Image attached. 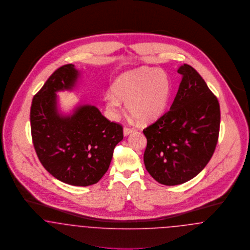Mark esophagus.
Wrapping results in <instances>:
<instances>
[{"mask_svg":"<svg viewBox=\"0 0 250 250\" xmlns=\"http://www.w3.org/2000/svg\"><path fill=\"white\" fill-rule=\"evenodd\" d=\"M131 132H133V129H131V128H128V127H124V129H123V133H124V135H125V136H127V135L131 134Z\"/></svg>","mask_w":250,"mask_h":250,"instance_id":"34e87169","label":"esophagus"}]
</instances>
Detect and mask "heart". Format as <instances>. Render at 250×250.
Masks as SVG:
<instances>
[{
    "label": "heart",
    "instance_id": "heart-1",
    "mask_svg": "<svg viewBox=\"0 0 250 250\" xmlns=\"http://www.w3.org/2000/svg\"><path fill=\"white\" fill-rule=\"evenodd\" d=\"M170 80L166 71L139 67L119 75L112 85L113 94L104 98L106 108L118 115L121 102L129 113L143 123L159 119L166 110L170 95Z\"/></svg>",
    "mask_w": 250,
    "mask_h": 250
}]
</instances>
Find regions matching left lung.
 <instances>
[{"label": "left lung", "instance_id": "obj_1", "mask_svg": "<svg viewBox=\"0 0 250 250\" xmlns=\"http://www.w3.org/2000/svg\"><path fill=\"white\" fill-rule=\"evenodd\" d=\"M170 109L144 129L146 169L160 184L178 185L195 178L212 156L218 140L220 106L197 70L184 64Z\"/></svg>", "mask_w": 250, "mask_h": 250}]
</instances>
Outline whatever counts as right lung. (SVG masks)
Here are the masks:
<instances>
[{"label":"right lung","mask_w":250,"mask_h":250,"mask_svg":"<svg viewBox=\"0 0 250 250\" xmlns=\"http://www.w3.org/2000/svg\"><path fill=\"white\" fill-rule=\"evenodd\" d=\"M79 71L67 64L57 68L33 99L30 120L33 144L44 168L74 186L97 184L108 170L114 148L123 139L121 125L94 105L80 104L62 115L56 93L72 90Z\"/></svg>","instance_id":"obj_1"}]
</instances>
